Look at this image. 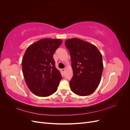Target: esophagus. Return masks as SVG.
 Returning <instances> with one entry per match:
<instances>
[{
	"label": "esophagus",
	"instance_id": "1",
	"mask_svg": "<svg viewBox=\"0 0 130 130\" xmlns=\"http://www.w3.org/2000/svg\"><path fill=\"white\" fill-rule=\"evenodd\" d=\"M65 70H66V69H65V68H63V69H61V72H62V73H63L64 72Z\"/></svg>",
	"mask_w": 130,
	"mask_h": 130
}]
</instances>
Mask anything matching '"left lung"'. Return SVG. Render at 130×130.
Returning a JSON list of instances; mask_svg holds the SVG:
<instances>
[{
    "label": "left lung",
    "instance_id": "left-lung-1",
    "mask_svg": "<svg viewBox=\"0 0 130 130\" xmlns=\"http://www.w3.org/2000/svg\"><path fill=\"white\" fill-rule=\"evenodd\" d=\"M64 44L70 55L73 71L70 88L78 95H89L100 84L104 68L102 55L95 45L80 39H68Z\"/></svg>",
    "mask_w": 130,
    "mask_h": 130
}]
</instances>
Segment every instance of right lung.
<instances>
[{
    "instance_id": "right-lung-1",
    "label": "right lung",
    "mask_w": 130,
    "mask_h": 130,
    "mask_svg": "<svg viewBox=\"0 0 130 130\" xmlns=\"http://www.w3.org/2000/svg\"><path fill=\"white\" fill-rule=\"evenodd\" d=\"M60 39L43 38L25 51L22 65L27 87L35 95L45 97L55 92L62 78L53 55L61 45Z\"/></svg>"
}]
</instances>
